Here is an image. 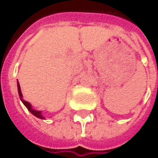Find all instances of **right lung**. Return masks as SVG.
I'll list each match as a JSON object with an SVG mask.
<instances>
[{
    "instance_id": "obj_1",
    "label": "right lung",
    "mask_w": 158,
    "mask_h": 158,
    "mask_svg": "<svg viewBox=\"0 0 158 158\" xmlns=\"http://www.w3.org/2000/svg\"><path fill=\"white\" fill-rule=\"evenodd\" d=\"M18 91H19V98H20V100L22 101V103L25 105V107L28 109V110H29L31 114L35 115V117L40 118V119H44V116L42 115V113H41V111H40V110H33V109L31 108V105L29 102H27V101L23 100V98H22V94H21V90H20V86H19V81H18Z\"/></svg>"
}]
</instances>
